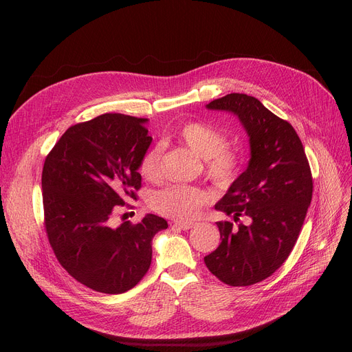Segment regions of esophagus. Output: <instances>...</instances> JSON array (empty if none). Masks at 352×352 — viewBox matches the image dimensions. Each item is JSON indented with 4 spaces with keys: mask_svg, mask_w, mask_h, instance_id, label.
I'll use <instances>...</instances> for the list:
<instances>
[{
    "mask_svg": "<svg viewBox=\"0 0 352 352\" xmlns=\"http://www.w3.org/2000/svg\"><path fill=\"white\" fill-rule=\"evenodd\" d=\"M194 226H195L194 223H175V224H174V227H177V228H179V230H184V231H187V230L192 228Z\"/></svg>",
    "mask_w": 352,
    "mask_h": 352,
    "instance_id": "34e87169",
    "label": "esophagus"
}]
</instances>
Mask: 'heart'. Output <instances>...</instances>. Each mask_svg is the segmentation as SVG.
Instances as JSON below:
<instances>
[{"instance_id": "heart-1", "label": "heart", "mask_w": 352, "mask_h": 352, "mask_svg": "<svg viewBox=\"0 0 352 352\" xmlns=\"http://www.w3.org/2000/svg\"><path fill=\"white\" fill-rule=\"evenodd\" d=\"M178 138L195 155L204 160L207 177L218 187H230L243 174L247 155L241 146L228 145L227 135L221 129L199 121H190L178 129ZM162 144L148 150L140 164L145 179L158 182L162 179ZM211 197L207 191L188 187L171 186L153 197V208L177 221H191L204 208Z\"/></svg>"}]
</instances>
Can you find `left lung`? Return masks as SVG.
<instances>
[{"label":"left lung","instance_id":"obj_1","mask_svg":"<svg viewBox=\"0 0 352 352\" xmlns=\"http://www.w3.org/2000/svg\"><path fill=\"white\" fill-rule=\"evenodd\" d=\"M207 108L238 116L250 135L247 170L217 202L234 218L217 223L221 244L204 256L217 278L231 287L261 283L278 270L297 243L312 198V175L294 126L256 98L232 92ZM247 216L250 225L239 221Z\"/></svg>","mask_w":352,"mask_h":352}]
</instances>
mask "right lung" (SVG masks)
Instances as JSON below:
<instances>
[{
	"label": "right lung",
	"instance_id": "1",
	"mask_svg": "<svg viewBox=\"0 0 352 352\" xmlns=\"http://www.w3.org/2000/svg\"><path fill=\"white\" fill-rule=\"evenodd\" d=\"M145 118L102 114L71 125L43 168L44 227L61 267L104 294L135 287L150 270L154 235L168 227L154 214L111 227L117 207L137 199L141 160L153 138Z\"/></svg>",
	"mask_w": 352,
	"mask_h": 352
}]
</instances>
